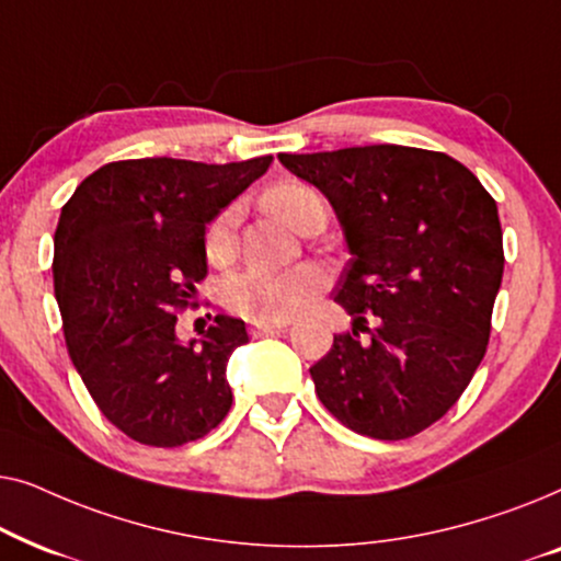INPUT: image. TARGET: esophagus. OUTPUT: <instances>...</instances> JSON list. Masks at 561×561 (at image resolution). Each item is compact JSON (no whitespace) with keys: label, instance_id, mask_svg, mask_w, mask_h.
I'll return each instance as SVG.
<instances>
[{"label":"esophagus","instance_id":"34e87169","mask_svg":"<svg viewBox=\"0 0 561 561\" xmlns=\"http://www.w3.org/2000/svg\"><path fill=\"white\" fill-rule=\"evenodd\" d=\"M283 324H263V321H250V334L252 336H267V334H278L283 332Z\"/></svg>","mask_w":561,"mask_h":561}]
</instances>
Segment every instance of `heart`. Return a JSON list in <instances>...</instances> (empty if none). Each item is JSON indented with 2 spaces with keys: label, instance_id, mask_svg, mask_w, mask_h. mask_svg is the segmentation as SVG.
Returning a JSON list of instances; mask_svg holds the SVG:
<instances>
[{
  "label": "heart",
  "instance_id": "b5f03b06",
  "mask_svg": "<svg viewBox=\"0 0 561 561\" xmlns=\"http://www.w3.org/2000/svg\"><path fill=\"white\" fill-rule=\"evenodd\" d=\"M263 204L304 234L317 221H327V206L319 191L296 179L273 183L263 194ZM237 250H240V211L237 206H227L206 227L204 252L211 265H229L237 257ZM324 286L327 275L317 265H296L288 271L244 267L225 280L221 301L240 317L267 324V321L296 317Z\"/></svg>",
  "mask_w": 561,
  "mask_h": 561
}]
</instances>
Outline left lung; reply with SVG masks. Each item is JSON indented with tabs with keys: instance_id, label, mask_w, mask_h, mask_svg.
<instances>
[{
	"instance_id": "left-lung-1",
	"label": "left lung",
	"mask_w": 561,
	"mask_h": 561,
	"mask_svg": "<svg viewBox=\"0 0 561 561\" xmlns=\"http://www.w3.org/2000/svg\"><path fill=\"white\" fill-rule=\"evenodd\" d=\"M278 158L332 202L352 252L334 301L355 324L309 370L319 401L363 436H416L459 401L485 357L505 263L495 198L434 150Z\"/></svg>"
}]
</instances>
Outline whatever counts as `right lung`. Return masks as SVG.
<instances>
[{
  "label": "right lung",
  "instance_id": "obj_1",
  "mask_svg": "<svg viewBox=\"0 0 561 561\" xmlns=\"http://www.w3.org/2000/svg\"><path fill=\"white\" fill-rule=\"evenodd\" d=\"M106 163L60 209L53 286L68 355L106 421L148 447L202 439L232 409L227 359L244 321L214 317L202 344L175 336L206 278V225L271 165Z\"/></svg>",
  "mask_w": 561,
  "mask_h": 561
}]
</instances>
